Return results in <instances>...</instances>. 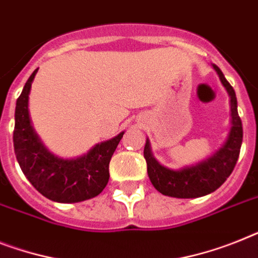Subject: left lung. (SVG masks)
<instances>
[{
  "mask_svg": "<svg viewBox=\"0 0 258 258\" xmlns=\"http://www.w3.org/2000/svg\"><path fill=\"white\" fill-rule=\"evenodd\" d=\"M220 76L223 86L227 88L231 96V116L232 127L225 145L207 161L192 167L174 171L159 165L153 158L150 152V144L146 141L144 149V157L148 165L149 178L153 186L161 194L172 198H199L214 192L227 180L235 169L239 159L240 148L242 144V124L237 113V99L233 87L224 78L218 66H214Z\"/></svg>",
  "mask_w": 258,
  "mask_h": 258,
  "instance_id": "left-lung-1",
  "label": "left lung"
}]
</instances>
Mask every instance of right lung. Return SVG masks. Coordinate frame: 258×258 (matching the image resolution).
<instances>
[{
  "instance_id": "obj_1",
  "label": "right lung",
  "mask_w": 258,
  "mask_h": 258,
  "mask_svg": "<svg viewBox=\"0 0 258 258\" xmlns=\"http://www.w3.org/2000/svg\"><path fill=\"white\" fill-rule=\"evenodd\" d=\"M31 74L17 99L16 125L13 132L14 153L23 174L34 188L50 201L76 203L97 197L109 180V162L124 132L109 141L96 145L87 155L76 159H60L48 153L30 124L27 101Z\"/></svg>"
}]
</instances>
